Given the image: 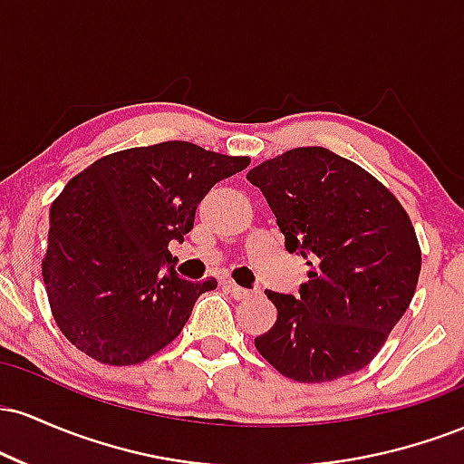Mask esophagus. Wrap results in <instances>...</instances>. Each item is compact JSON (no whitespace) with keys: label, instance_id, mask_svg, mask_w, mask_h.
I'll return each mask as SVG.
<instances>
[{"label":"esophagus","instance_id":"1","mask_svg":"<svg viewBox=\"0 0 464 464\" xmlns=\"http://www.w3.org/2000/svg\"><path fill=\"white\" fill-rule=\"evenodd\" d=\"M227 287H228V292H231V295H233V299H237V301L250 299V296L255 295L253 290H248V287H242V285L233 284V281H227Z\"/></svg>","mask_w":464,"mask_h":464}]
</instances>
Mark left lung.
Masks as SVG:
<instances>
[{"mask_svg": "<svg viewBox=\"0 0 464 464\" xmlns=\"http://www.w3.org/2000/svg\"><path fill=\"white\" fill-rule=\"evenodd\" d=\"M287 253L310 266L299 295L266 290L276 323L255 347L281 375L321 384L364 369L412 301L420 248L391 189L327 148H295L246 174Z\"/></svg>", "mask_w": 464, "mask_h": 464, "instance_id": "left-lung-1", "label": "left lung"}]
</instances>
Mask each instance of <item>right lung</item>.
Masks as SVG:
<instances>
[{
    "label": "right lung",
    "mask_w": 464,
    "mask_h": 464,
    "mask_svg": "<svg viewBox=\"0 0 464 464\" xmlns=\"http://www.w3.org/2000/svg\"><path fill=\"white\" fill-rule=\"evenodd\" d=\"M248 157L189 141L129 148L89 165L52 202L41 268L65 338L111 366L140 364L183 332L202 292L218 281H185L168 250L194 227L198 202ZM169 264V273L162 268Z\"/></svg>",
    "instance_id": "obj_1"
}]
</instances>
